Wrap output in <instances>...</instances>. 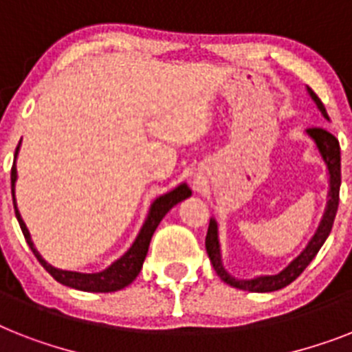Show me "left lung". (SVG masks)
Returning a JSON list of instances; mask_svg holds the SVG:
<instances>
[{
	"instance_id": "8db88e82",
	"label": "left lung",
	"mask_w": 352,
	"mask_h": 352,
	"mask_svg": "<svg viewBox=\"0 0 352 352\" xmlns=\"http://www.w3.org/2000/svg\"><path fill=\"white\" fill-rule=\"evenodd\" d=\"M307 94L320 110V113L324 116V119L329 121V116L325 111V107L318 99L313 90L307 87ZM307 135L313 139L316 144L322 161L325 162L327 168V175H329V191H327V204H325V211L322 221L318 224V230L315 231V235L307 242L305 250L291 262L287 267L276 273V275H262L255 276V278H236L231 273H228L222 264V255H221V242H219V226H217L215 219H210V228H208V235H206V251L210 256L213 270L217 271V275L221 276L222 282H226L231 287L242 291H251V293H271V291H278L285 285H289L293 280L298 278L302 275V271L309 265V262L316 256L320 248L324 245L327 241L331 230H333L334 217L338 211V202H340V184H342V170H340V144L338 139L329 133L324 128H309Z\"/></svg>"
}]
</instances>
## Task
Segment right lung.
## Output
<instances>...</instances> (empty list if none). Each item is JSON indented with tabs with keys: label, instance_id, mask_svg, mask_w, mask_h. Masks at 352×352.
Masks as SVG:
<instances>
[{
	"label": "right lung",
	"instance_id": "add662e5",
	"mask_svg": "<svg viewBox=\"0 0 352 352\" xmlns=\"http://www.w3.org/2000/svg\"><path fill=\"white\" fill-rule=\"evenodd\" d=\"M19 146H21V141H19L18 148H16V153H14V166L10 171V182H12V199H14V211H16V219L19 222V228H21L23 235H25V241L30 245V250L36 255V258L39 260V264L45 267V270L54 276V278L63 285H68V287H74V289L79 291H88V293H113V291H119L122 287L130 285L133 280L137 278L139 271L142 267V262L146 258L148 248H150V241L153 233H155L157 226L161 224V221L164 219L168 211L173 208L175 204H179L181 201L188 199L191 195V190L188 188V184H179L175 190L168 191L164 195L157 197L155 201L151 202L150 211H148V217L144 224H142L139 235L133 241V244L130 245V250L117 258L111 265H108L107 270L99 271V273H79V271H65L57 270L52 264H48L47 260L39 255V251L36 250V245L32 242V236L28 233L27 224L23 222L21 213H19L18 206H16V195H14V188H16V181H18V170H16V159H18Z\"/></svg>",
	"mask_w": 352,
	"mask_h": 352
}]
</instances>
